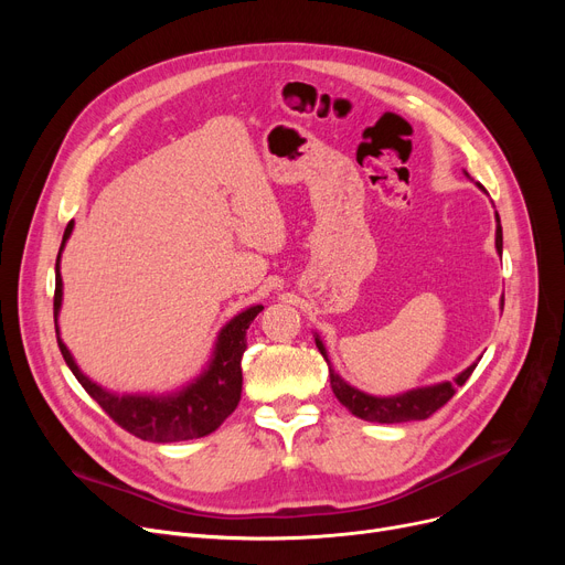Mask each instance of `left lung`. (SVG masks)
I'll use <instances>...</instances> for the list:
<instances>
[{
    "label": "left lung",
    "mask_w": 565,
    "mask_h": 565,
    "mask_svg": "<svg viewBox=\"0 0 565 565\" xmlns=\"http://www.w3.org/2000/svg\"><path fill=\"white\" fill-rule=\"evenodd\" d=\"M465 175L469 178L467 171H465ZM479 188L486 192L483 185H479ZM494 247H497V254H501L503 237H501L499 215H497ZM501 309H503V298H501ZM313 337H316V345H318L320 354L330 366V384H332V392L339 398V403L348 412H352L354 417H360L364 422H373V424H403V422L428 419L433 412H437L444 403H447L456 394V387H462L467 377L473 373V369H477V364H479V360H477L471 366H467L462 373H458L454 377V382L444 380V382H437V384H428V387H417V390H409V392H403V394H396V396H373V394H366L358 387H352L350 382H345L334 371V366L328 358V348H324L320 337L318 334H313Z\"/></svg>",
    "instance_id": "1"
}]
</instances>
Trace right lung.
I'll list each match as a JSON object with an SVG mask.
<instances>
[{
  "label": "right lung",
  "instance_id": "right-lung-1",
  "mask_svg": "<svg viewBox=\"0 0 565 565\" xmlns=\"http://www.w3.org/2000/svg\"><path fill=\"white\" fill-rule=\"evenodd\" d=\"M75 222L71 220L62 247H58L56 267H54V328L58 350H62L64 360L77 382L86 390L109 417L126 428L128 433L137 435L146 441H183L196 439L203 435H211L217 430L228 414L241 403L243 394V369L241 360L247 348V330L252 320L263 311L260 305H254L237 316H233L224 328L220 330L211 360L203 366V371L185 382L183 387L169 394H116L105 390L103 384L94 382L82 369L77 366L75 358L71 354L68 345L58 334V311L64 302V281H62V252L73 233Z\"/></svg>",
  "mask_w": 565,
  "mask_h": 565
}]
</instances>
